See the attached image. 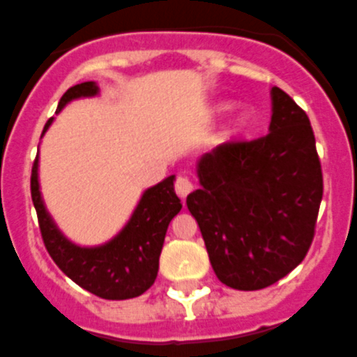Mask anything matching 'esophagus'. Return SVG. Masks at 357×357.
I'll return each mask as SVG.
<instances>
[{
  "instance_id": "esophagus-1",
  "label": "esophagus",
  "mask_w": 357,
  "mask_h": 357,
  "mask_svg": "<svg viewBox=\"0 0 357 357\" xmlns=\"http://www.w3.org/2000/svg\"><path fill=\"white\" fill-rule=\"evenodd\" d=\"M174 190H176V195H178L181 200L187 198L190 190H192V183H190L189 178H185V176H178L176 178V183H174Z\"/></svg>"
}]
</instances>
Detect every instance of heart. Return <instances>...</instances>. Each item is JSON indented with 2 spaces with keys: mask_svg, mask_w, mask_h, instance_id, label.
<instances>
[{
  "mask_svg": "<svg viewBox=\"0 0 357 357\" xmlns=\"http://www.w3.org/2000/svg\"><path fill=\"white\" fill-rule=\"evenodd\" d=\"M227 106H221V110H225ZM252 114L249 110H239L236 116L230 121V127H228V132L230 135H239V132H245L252 125Z\"/></svg>",
  "mask_w": 357,
  "mask_h": 357,
  "instance_id": "heart-1",
  "label": "heart"
}]
</instances>
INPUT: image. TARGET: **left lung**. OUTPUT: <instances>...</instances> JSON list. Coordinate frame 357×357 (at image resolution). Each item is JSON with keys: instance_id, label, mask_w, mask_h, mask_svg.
<instances>
[{"instance_id": "obj_1", "label": "left lung", "mask_w": 357, "mask_h": 357, "mask_svg": "<svg viewBox=\"0 0 357 357\" xmlns=\"http://www.w3.org/2000/svg\"><path fill=\"white\" fill-rule=\"evenodd\" d=\"M271 105L268 135L202 155L200 189L187 197L215 275L236 290L271 287L301 264L322 200L311 121L282 89L271 88Z\"/></svg>"}]
</instances>
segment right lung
I'll return each mask as SVG.
<instances>
[{"label": "right lung", "mask_w": 357, "mask_h": 357, "mask_svg": "<svg viewBox=\"0 0 357 357\" xmlns=\"http://www.w3.org/2000/svg\"><path fill=\"white\" fill-rule=\"evenodd\" d=\"M97 93L99 88L95 82L76 84L63 93L58 112L73 99ZM52 119L46 121L43 135ZM31 200L52 260L78 287L102 299L136 298L153 284L168 225L181 209V202L174 192V176H168L144 192L132 217L116 238L99 247H78L59 232L46 211L39 190V157L31 168Z\"/></svg>", "instance_id": "obj_1"}]
</instances>
